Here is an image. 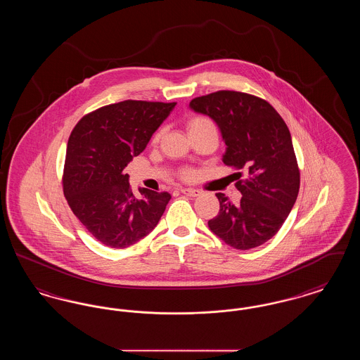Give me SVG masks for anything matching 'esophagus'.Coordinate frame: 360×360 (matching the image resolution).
<instances>
[{
    "label": "esophagus",
    "mask_w": 360,
    "mask_h": 360,
    "mask_svg": "<svg viewBox=\"0 0 360 360\" xmlns=\"http://www.w3.org/2000/svg\"><path fill=\"white\" fill-rule=\"evenodd\" d=\"M181 193L185 194V195H188V197H197V195L201 194V190H198V188H181Z\"/></svg>",
    "instance_id": "esophagus-1"
}]
</instances>
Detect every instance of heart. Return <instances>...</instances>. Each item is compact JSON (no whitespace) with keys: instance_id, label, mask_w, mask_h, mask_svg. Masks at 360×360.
<instances>
[{"instance_id":"1","label":"heart","mask_w":360,"mask_h":360,"mask_svg":"<svg viewBox=\"0 0 360 360\" xmlns=\"http://www.w3.org/2000/svg\"><path fill=\"white\" fill-rule=\"evenodd\" d=\"M207 127H214V124L212 122L210 119H207L205 116H193L191 119H188V124H186V128H188V134H193L195 131H200L202 128H207ZM162 136V131H158L153 137V141L156 143L159 139ZM194 175V172H191L190 169H184L181 172V176L184 179H191Z\"/></svg>"}]
</instances>
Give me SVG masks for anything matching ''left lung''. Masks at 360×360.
<instances>
[{
    "label": "left lung",
    "instance_id": "1",
    "mask_svg": "<svg viewBox=\"0 0 360 360\" xmlns=\"http://www.w3.org/2000/svg\"><path fill=\"white\" fill-rule=\"evenodd\" d=\"M190 108L219 125L226 151L223 162L238 170L235 206L223 193L210 231L236 250H251L271 239L288 219L300 190V169L290 132L274 108L257 96L219 90L195 97ZM246 174V179L241 180Z\"/></svg>",
    "mask_w": 360,
    "mask_h": 360
}]
</instances>
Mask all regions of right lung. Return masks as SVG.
Returning <instances> with one entry per match:
<instances>
[{
	"label": "right lung",
	"mask_w": 360,
	"mask_h": 360,
	"mask_svg": "<svg viewBox=\"0 0 360 360\" xmlns=\"http://www.w3.org/2000/svg\"><path fill=\"white\" fill-rule=\"evenodd\" d=\"M176 103L125 100L87 113L69 137L63 193L72 213L93 238L127 248L159 223L172 195L141 188L136 198L122 172Z\"/></svg>",
	"instance_id": "1"
}]
</instances>
